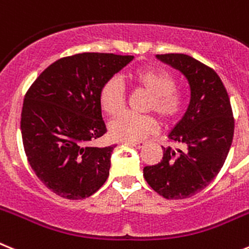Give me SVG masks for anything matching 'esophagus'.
<instances>
[{"label": "esophagus", "mask_w": 249, "mask_h": 249, "mask_svg": "<svg viewBox=\"0 0 249 249\" xmlns=\"http://www.w3.org/2000/svg\"><path fill=\"white\" fill-rule=\"evenodd\" d=\"M124 143H128V145H131V146H133V147H136V148H142V147H145V142H129V141H127V142H124Z\"/></svg>", "instance_id": "esophagus-1"}]
</instances>
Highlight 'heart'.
<instances>
[{
    "label": "heart",
    "instance_id": "b5f03b06",
    "mask_svg": "<svg viewBox=\"0 0 249 249\" xmlns=\"http://www.w3.org/2000/svg\"><path fill=\"white\" fill-rule=\"evenodd\" d=\"M131 80L142 92L150 95L148 112H155L163 124H173L182 112V97L175 90L174 76L156 68H141L131 75ZM99 103L108 116H117L124 108L126 93L118 78H110L103 83L99 90ZM157 121L151 116H135L124 113L109 124V135L117 141L135 142L154 135Z\"/></svg>",
    "mask_w": 249,
    "mask_h": 249
}]
</instances>
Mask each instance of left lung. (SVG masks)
Wrapping results in <instances>:
<instances>
[{"mask_svg": "<svg viewBox=\"0 0 249 249\" xmlns=\"http://www.w3.org/2000/svg\"><path fill=\"white\" fill-rule=\"evenodd\" d=\"M184 74L190 103L162 147L161 162L146 166L148 185L165 199H186L208 186L223 167L234 135V118L227 89L219 75L185 54L156 55Z\"/></svg>", "mask_w": 249, "mask_h": 249, "instance_id": "obj_1", "label": "left lung"}]
</instances>
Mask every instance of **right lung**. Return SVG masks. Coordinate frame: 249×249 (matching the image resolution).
<instances>
[{
    "label": "right lung",
    "mask_w": 249,
    "mask_h": 249,
    "mask_svg": "<svg viewBox=\"0 0 249 249\" xmlns=\"http://www.w3.org/2000/svg\"><path fill=\"white\" fill-rule=\"evenodd\" d=\"M132 59L106 53L65 56L49 65L25 94V154L40 181L59 196L86 199L108 179L114 145H90L107 132L99 90Z\"/></svg>",
    "instance_id": "1"
}]
</instances>
